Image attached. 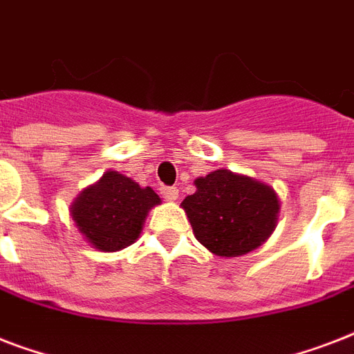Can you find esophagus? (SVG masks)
Listing matches in <instances>:
<instances>
[{
    "instance_id": "1",
    "label": "esophagus",
    "mask_w": 354,
    "mask_h": 354,
    "mask_svg": "<svg viewBox=\"0 0 354 354\" xmlns=\"http://www.w3.org/2000/svg\"><path fill=\"white\" fill-rule=\"evenodd\" d=\"M160 194L167 200V202H174V200L178 198V189L163 185V187H160Z\"/></svg>"
}]
</instances>
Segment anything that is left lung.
<instances>
[{"instance_id": "8db88e82", "label": "left lung", "mask_w": 354, "mask_h": 354, "mask_svg": "<svg viewBox=\"0 0 354 354\" xmlns=\"http://www.w3.org/2000/svg\"><path fill=\"white\" fill-rule=\"evenodd\" d=\"M194 185L196 193L182 205L196 241L215 255H244L274 232L279 200L268 185L226 169L194 180Z\"/></svg>"}]
</instances>
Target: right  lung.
I'll return each mask as SVG.
<instances>
[{
  "instance_id": "right-lung-1",
  "label": "right lung",
  "mask_w": 354,
  "mask_h": 354,
  "mask_svg": "<svg viewBox=\"0 0 354 354\" xmlns=\"http://www.w3.org/2000/svg\"><path fill=\"white\" fill-rule=\"evenodd\" d=\"M160 196L130 178L108 171L101 182L82 191L71 207L79 232L101 252H118L139 236L141 226Z\"/></svg>"
}]
</instances>
